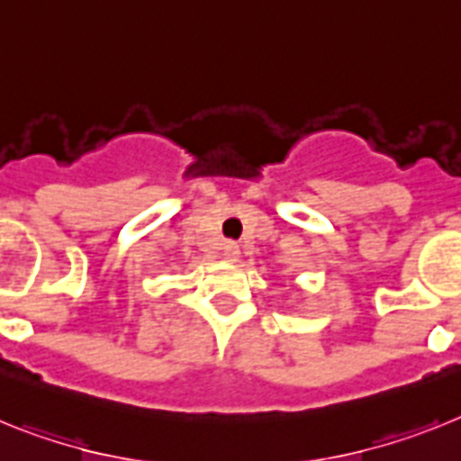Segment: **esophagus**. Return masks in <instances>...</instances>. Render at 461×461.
Here are the masks:
<instances>
[{
    "instance_id": "esophagus-1",
    "label": "esophagus",
    "mask_w": 461,
    "mask_h": 461,
    "mask_svg": "<svg viewBox=\"0 0 461 461\" xmlns=\"http://www.w3.org/2000/svg\"><path fill=\"white\" fill-rule=\"evenodd\" d=\"M222 255H225L227 262H236V259H239V255H241V248L236 246L234 241H227L225 246H222Z\"/></svg>"
}]
</instances>
